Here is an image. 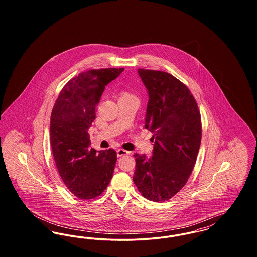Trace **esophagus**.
Masks as SVG:
<instances>
[{"label": "esophagus", "mask_w": 257, "mask_h": 257, "mask_svg": "<svg viewBox=\"0 0 257 257\" xmlns=\"http://www.w3.org/2000/svg\"><path fill=\"white\" fill-rule=\"evenodd\" d=\"M116 154H117V157H121V156H124V155H129L130 152L125 150V149H122V148H119V149L116 150Z\"/></svg>", "instance_id": "esophagus-1"}]
</instances>
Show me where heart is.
<instances>
[{"mask_svg": "<svg viewBox=\"0 0 257 257\" xmlns=\"http://www.w3.org/2000/svg\"><path fill=\"white\" fill-rule=\"evenodd\" d=\"M125 95H129V94H127V93H124V94H123L122 96H125Z\"/></svg>", "mask_w": 257, "mask_h": 257, "instance_id": "1", "label": "heart"}]
</instances>
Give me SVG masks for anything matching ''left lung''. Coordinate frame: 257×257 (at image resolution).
<instances>
[{"instance_id":"obj_1","label":"left lung","mask_w":257,"mask_h":257,"mask_svg":"<svg viewBox=\"0 0 257 257\" xmlns=\"http://www.w3.org/2000/svg\"><path fill=\"white\" fill-rule=\"evenodd\" d=\"M148 91L145 127L153 133V156L134 154L133 181L149 200L163 202L187 183L201 142L196 99L178 79L164 71L138 69Z\"/></svg>"}]
</instances>
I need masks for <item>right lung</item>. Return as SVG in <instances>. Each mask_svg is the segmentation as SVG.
Returning <instances> with one entry per match:
<instances>
[{
	"mask_svg": "<svg viewBox=\"0 0 257 257\" xmlns=\"http://www.w3.org/2000/svg\"><path fill=\"white\" fill-rule=\"evenodd\" d=\"M124 68L82 72L60 92L51 113L50 142L54 160L67 189L80 199L100 196L110 183L116 163L112 148H90L88 129L95 119L101 95Z\"/></svg>",
	"mask_w": 257,
	"mask_h": 257,
	"instance_id": "1",
	"label": "right lung"
}]
</instances>
